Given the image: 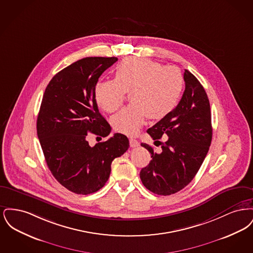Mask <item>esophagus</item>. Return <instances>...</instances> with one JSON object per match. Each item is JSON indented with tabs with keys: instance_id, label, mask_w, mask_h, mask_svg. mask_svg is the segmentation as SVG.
Masks as SVG:
<instances>
[{
	"instance_id": "34e87169",
	"label": "esophagus",
	"mask_w": 253,
	"mask_h": 253,
	"mask_svg": "<svg viewBox=\"0 0 253 253\" xmlns=\"http://www.w3.org/2000/svg\"><path fill=\"white\" fill-rule=\"evenodd\" d=\"M130 146L132 148H135V147H138L139 146V142L136 140V139H133V138H130Z\"/></svg>"
}]
</instances>
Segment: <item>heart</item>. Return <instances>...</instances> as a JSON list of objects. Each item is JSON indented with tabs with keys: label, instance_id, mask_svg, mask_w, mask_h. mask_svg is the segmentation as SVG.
Wrapping results in <instances>:
<instances>
[{
	"label": "heart",
	"instance_id": "b5f03b06",
	"mask_svg": "<svg viewBox=\"0 0 253 253\" xmlns=\"http://www.w3.org/2000/svg\"><path fill=\"white\" fill-rule=\"evenodd\" d=\"M184 78L174 66H164L154 60L129 57L115 70L114 81H100L95 87L97 105L107 113L121 108L125 94L132 104L112 119L115 131L134 135L147 121L162 120L177 105Z\"/></svg>",
	"mask_w": 253,
	"mask_h": 253
}]
</instances>
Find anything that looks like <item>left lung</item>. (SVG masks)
Here are the masks:
<instances>
[{"label":"left lung","instance_id":"left-lung-1","mask_svg":"<svg viewBox=\"0 0 253 253\" xmlns=\"http://www.w3.org/2000/svg\"><path fill=\"white\" fill-rule=\"evenodd\" d=\"M185 91L177 106L147 132L161 145L159 153L146 143L152 155L140 170V179L152 193L169 195L184 189L197 173L212 138L210 101L204 87L192 73H184ZM165 135L169 139L160 143Z\"/></svg>","mask_w":253,"mask_h":253}]
</instances>
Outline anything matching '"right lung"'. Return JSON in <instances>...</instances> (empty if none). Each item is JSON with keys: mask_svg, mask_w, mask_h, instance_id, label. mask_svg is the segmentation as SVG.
<instances>
[{"mask_svg": "<svg viewBox=\"0 0 253 253\" xmlns=\"http://www.w3.org/2000/svg\"><path fill=\"white\" fill-rule=\"evenodd\" d=\"M118 58L89 57L57 73L42 96L37 133L53 176L77 194L100 190L108 180L111 164L128 150L129 140L115 133L91 147L89 132L108 136L111 126L99 113L95 87L98 78Z\"/></svg>", "mask_w": 253, "mask_h": 253, "instance_id": "obj_1", "label": "right lung"}]
</instances>
